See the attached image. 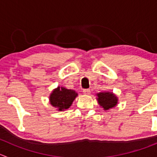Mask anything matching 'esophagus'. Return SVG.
Returning a JSON list of instances; mask_svg holds the SVG:
<instances>
[{"label":"esophagus","mask_w":157,"mask_h":157,"mask_svg":"<svg viewBox=\"0 0 157 157\" xmlns=\"http://www.w3.org/2000/svg\"><path fill=\"white\" fill-rule=\"evenodd\" d=\"M83 93L86 95H89L90 94V89H83Z\"/></svg>","instance_id":"34e87169"}]
</instances>
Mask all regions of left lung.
<instances>
[{
	"mask_svg": "<svg viewBox=\"0 0 157 157\" xmlns=\"http://www.w3.org/2000/svg\"><path fill=\"white\" fill-rule=\"evenodd\" d=\"M97 101L104 110L114 107L118 103V98L111 92H100L97 94Z\"/></svg>",
	"mask_w": 157,
	"mask_h": 157,
	"instance_id": "left-lung-1",
	"label": "left lung"
}]
</instances>
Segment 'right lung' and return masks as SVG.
I'll return each instance as SVG.
<instances>
[{
	"label": "right lung",
	"instance_id": "right-lung-1",
	"mask_svg": "<svg viewBox=\"0 0 157 157\" xmlns=\"http://www.w3.org/2000/svg\"><path fill=\"white\" fill-rule=\"evenodd\" d=\"M77 97V94L73 90L57 86L50 95V102L53 106L57 108V110L62 111L68 109Z\"/></svg>",
	"mask_w": 157,
	"mask_h": 157
}]
</instances>
